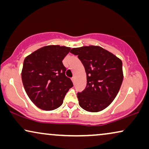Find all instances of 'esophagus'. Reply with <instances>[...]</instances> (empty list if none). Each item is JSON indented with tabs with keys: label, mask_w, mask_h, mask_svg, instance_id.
Returning <instances> with one entry per match:
<instances>
[{
	"label": "esophagus",
	"mask_w": 149,
	"mask_h": 149,
	"mask_svg": "<svg viewBox=\"0 0 149 149\" xmlns=\"http://www.w3.org/2000/svg\"><path fill=\"white\" fill-rule=\"evenodd\" d=\"M71 80H72V81L73 83H74V81H75V78L74 77H72V78H71Z\"/></svg>",
	"instance_id": "obj_1"
}]
</instances>
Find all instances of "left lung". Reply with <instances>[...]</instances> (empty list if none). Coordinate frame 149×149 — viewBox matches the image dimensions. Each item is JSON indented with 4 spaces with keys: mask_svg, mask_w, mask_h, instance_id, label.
<instances>
[{
    "mask_svg": "<svg viewBox=\"0 0 149 149\" xmlns=\"http://www.w3.org/2000/svg\"><path fill=\"white\" fill-rule=\"evenodd\" d=\"M70 53L78 56L87 74L86 87L77 93L79 106L92 113L102 111L114 100L123 82L121 60L99 46L73 48Z\"/></svg>",
    "mask_w": 149,
    "mask_h": 149,
    "instance_id": "left-lung-1",
    "label": "left lung"
}]
</instances>
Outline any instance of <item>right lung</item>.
<instances>
[{"label":"right lung","instance_id":"right-lung-1","mask_svg":"<svg viewBox=\"0 0 149 149\" xmlns=\"http://www.w3.org/2000/svg\"><path fill=\"white\" fill-rule=\"evenodd\" d=\"M70 50V47L65 46H45L24 59L22 83L29 98L39 109H58L73 86L65 74L66 69L62 63Z\"/></svg>","mask_w":149,"mask_h":149}]
</instances>
